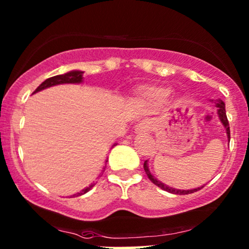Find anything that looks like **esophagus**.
<instances>
[{
  "label": "esophagus",
  "instance_id": "obj_1",
  "mask_svg": "<svg viewBox=\"0 0 249 249\" xmlns=\"http://www.w3.org/2000/svg\"><path fill=\"white\" fill-rule=\"evenodd\" d=\"M150 128H151L150 121H148V120H142V121H140L139 124L135 125V131H136V134H145L150 130Z\"/></svg>",
  "mask_w": 249,
  "mask_h": 249
}]
</instances>
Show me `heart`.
Masks as SVG:
<instances>
[{"label":"heart","instance_id":"1","mask_svg":"<svg viewBox=\"0 0 249 249\" xmlns=\"http://www.w3.org/2000/svg\"><path fill=\"white\" fill-rule=\"evenodd\" d=\"M171 92V88L168 87H146L141 88L139 94L143 99L153 101V103H160L170 96Z\"/></svg>","mask_w":249,"mask_h":249}]
</instances>
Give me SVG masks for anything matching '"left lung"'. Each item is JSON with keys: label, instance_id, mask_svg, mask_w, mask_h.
<instances>
[{"label": "left lung", "instance_id": "obj_1", "mask_svg": "<svg viewBox=\"0 0 249 249\" xmlns=\"http://www.w3.org/2000/svg\"><path fill=\"white\" fill-rule=\"evenodd\" d=\"M216 106L218 107V115H219V119L220 121H222V124H224V127L226 128V134H228V137L229 140L231 139V136H230V127H229V120H228V116H226V110H225V104L223 103L222 100H219L218 103L216 104ZM144 170H145V173L148 174V178L150 180H151V182L155 183L156 186H158L159 188L166 190L168 193H172V194H178V195H187V194H192V193H195L197 192V190L202 189L204 186L202 187H198V188H195V189H189V190H180V189H174V188H171V187H167L166 185H164V183H161L160 181H158L156 178H153L151 176V173H150L149 168H148V161H144Z\"/></svg>", "mask_w": 249, "mask_h": 249}]
</instances>
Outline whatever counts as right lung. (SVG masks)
I'll use <instances>...</instances> for the list:
<instances>
[{
    "label": "right lung",
    "instance_id": "right-lung-1",
    "mask_svg": "<svg viewBox=\"0 0 249 249\" xmlns=\"http://www.w3.org/2000/svg\"><path fill=\"white\" fill-rule=\"evenodd\" d=\"M82 76H83V71H78V70H73V71L67 72V73H64V75L53 76V77L47 78L45 82H42L41 84H40L39 87L36 89V91L33 92V93H36V92H38V91L44 90V89H46V88L53 87V85L66 84V83H81L82 79H83ZM93 186H94V183H91L90 186L87 187L85 189H83L82 192H79V193H77V194H75L72 196L75 197V196H81L83 194H85V193H88L89 190H90Z\"/></svg>",
    "mask_w": 249,
    "mask_h": 249
}]
</instances>
